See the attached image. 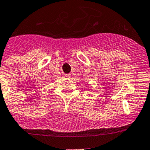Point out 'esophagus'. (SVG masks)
<instances>
[{
	"label": "esophagus",
	"mask_w": 150,
	"mask_h": 150,
	"mask_svg": "<svg viewBox=\"0 0 150 150\" xmlns=\"http://www.w3.org/2000/svg\"><path fill=\"white\" fill-rule=\"evenodd\" d=\"M65 76H66L67 78H70L71 77V75H70V74H66V75H65Z\"/></svg>",
	"instance_id": "1"
}]
</instances>
